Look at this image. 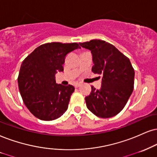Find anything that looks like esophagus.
I'll return each instance as SVG.
<instances>
[{"label": "esophagus", "instance_id": "1", "mask_svg": "<svg viewBox=\"0 0 157 157\" xmlns=\"http://www.w3.org/2000/svg\"><path fill=\"white\" fill-rule=\"evenodd\" d=\"M81 85H82V84L81 83H75V87H78V86H80Z\"/></svg>", "mask_w": 157, "mask_h": 157}]
</instances>
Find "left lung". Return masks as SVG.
<instances>
[{
  "mask_svg": "<svg viewBox=\"0 0 157 157\" xmlns=\"http://www.w3.org/2000/svg\"><path fill=\"white\" fill-rule=\"evenodd\" d=\"M80 45L92 52V72L102 76L100 90L92 86L90 94L85 98L86 107L100 118L117 115L134 88L135 71L129 58L105 40H91Z\"/></svg>",
  "mask_w": 157,
  "mask_h": 157,
  "instance_id": "obj_1",
  "label": "left lung"
}]
</instances>
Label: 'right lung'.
<instances>
[{
	"label": "right lung",
	"mask_w": 157,
	"mask_h": 157,
	"mask_svg": "<svg viewBox=\"0 0 157 157\" xmlns=\"http://www.w3.org/2000/svg\"><path fill=\"white\" fill-rule=\"evenodd\" d=\"M78 48L77 43L44 44L23 60L17 79L19 90L25 105L38 119L52 121L67 111L75 88L56 84L55 74L63 71L67 54Z\"/></svg>",
	"instance_id": "add662e5"
}]
</instances>
